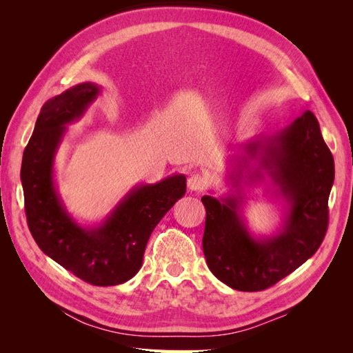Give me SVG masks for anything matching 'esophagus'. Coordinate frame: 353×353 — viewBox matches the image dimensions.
Masks as SVG:
<instances>
[{
    "label": "esophagus",
    "instance_id": "1",
    "mask_svg": "<svg viewBox=\"0 0 353 353\" xmlns=\"http://www.w3.org/2000/svg\"><path fill=\"white\" fill-rule=\"evenodd\" d=\"M208 181L206 178L200 174H193L188 178V188L191 191H203L206 188Z\"/></svg>",
    "mask_w": 353,
    "mask_h": 353
}]
</instances>
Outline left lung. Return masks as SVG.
<instances>
[{"label": "left lung", "mask_w": 353, "mask_h": 353, "mask_svg": "<svg viewBox=\"0 0 353 353\" xmlns=\"http://www.w3.org/2000/svg\"><path fill=\"white\" fill-rule=\"evenodd\" d=\"M225 197L203 196L206 223L203 253L212 274L240 292L265 290L305 263L321 245L328 227V197L334 183V159L312 112L274 135L241 145ZM270 177L274 195L288 205L282 228L270 238H254L241 215L242 186Z\"/></svg>", "instance_id": "left-lung-1"}]
</instances>
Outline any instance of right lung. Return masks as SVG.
Masks as SVG:
<instances>
[{
	"label": "right lung",
	"instance_id": "1",
	"mask_svg": "<svg viewBox=\"0 0 353 353\" xmlns=\"http://www.w3.org/2000/svg\"><path fill=\"white\" fill-rule=\"evenodd\" d=\"M101 92L92 82L42 105L23 152L25 212L32 237L52 261L92 285L122 284L140 271L148 239L166 212L185 194V175L135 185L99 225L82 227L66 210L54 183V159L68 126L79 121Z\"/></svg>",
	"mask_w": 353,
	"mask_h": 353
}]
</instances>
